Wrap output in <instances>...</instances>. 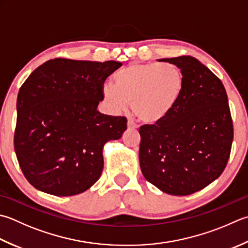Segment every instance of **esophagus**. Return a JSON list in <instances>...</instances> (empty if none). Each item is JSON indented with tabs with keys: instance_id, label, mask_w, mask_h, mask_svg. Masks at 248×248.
Returning <instances> with one entry per match:
<instances>
[{
	"instance_id": "34e87169",
	"label": "esophagus",
	"mask_w": 248,
	"mask_h": 248,
	"mask_svg": "<svg viewBox=\"0 0 248 248\" xmlns=\"http://www.w3.org/2000/svg\"><path fill=\"white\" fill-rule=\"evenodd\" d=\"M137 128H138L137 124H134L133 121H131V120L128 121V129H137Z\"/></svg>"
}]
</instances>
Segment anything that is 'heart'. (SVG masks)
Masks as SVG:
<instances>
[{
    "instance_id": "b5f03b06",
    "label": "heart",
    "mask_w": 248,
    "mask_h": 248,
    "mask_svg": "<svg viewBox=\"0 0 248 248\" xmlns=\"http://www.w3.org/2000/svg\"><path fill=\"white\" fill-rule=\"evenodd\" d=\"M185 88L183 71L173 63H133L114 75V85L105 84L102 94L114 113H123L132 103L140 120L154 124L176 108Z\"/></svg>"
}]
</instances>
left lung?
Wrapping results in <instances>:
<instances>
[{
  "label": "left lung",
  "instance_id": "8db88e82",
  "mask_svg": "<svg viewBox=\"0 0 248 248\" xmlns=\"http://www.w3.org/2000/svg\"><path fill=\"white\" fill-rule=\"evenodd\" d=\"M185 76L181 100L168 117L140 128L144 177L172 196H188L220 176L230 157L233 124L221 80L190 56L158 59Z\"/></svg>",
  "mask_w": 248,
  "mask_h": 248
}]
</instances>
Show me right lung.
<instances>
[{
	"instance_id": "1",
	"label": "right lung",
	"mask_w": 248,
	"mask_h": 248,
	"mask_svg": "<svg viewBox=\"0 0 248 248\" xmlns=\"http://www.w3.org/2000/svg\"><path fill=\"white\" fill-rule=\"evenodd\" d=\"M121 65L57 58L23 82L14 146L33 187L58 197L75 196L100 178L105 143L119 140L127 130L124 117L98 110L105 79Z\"/></svg>"
}]
</instances>
